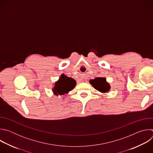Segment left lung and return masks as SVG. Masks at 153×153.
Masks as SVG:
<instances>
[{"mask_svg":"<svg viewBox=\"0 0 153 153\" xmlns=\"http://www.w3.org/2000/svg\"><path fill=\"white\" fill-rule=\"evenodd\" d=\"M90 83L94 88L102 93H106L110 90V85L106 81L103 77H96L94 79L90 80Z\"/></svg>","mask_w":153,"mask_h":153,"instance_id":"obj_1","label":"left lung"}]
</instances>
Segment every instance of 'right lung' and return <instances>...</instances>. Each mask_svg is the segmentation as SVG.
I'll return each mask as SVG.
<instances>
[{"instance_id":"1","label":"right lung","mask_w":153,"mask_h":153,"mask_svg":"<svg viewBox=\"0 0 153 153\" xmlns=\"http://www.w3.org/2000/svg\"><path fill=\"white\" fill-rule=\"evenodd\" d=\"M76 82L74 79L68 77L64 74H62L59 80L55 83V86L53 89L55 95H63L67 94L76 86Z\"/></svg>"}]
</instances>
